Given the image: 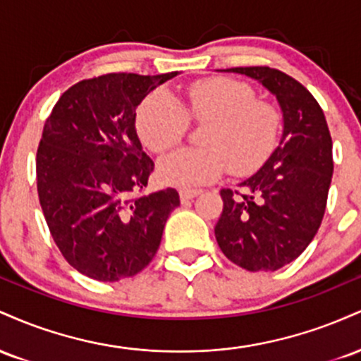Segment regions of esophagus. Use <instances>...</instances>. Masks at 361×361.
Segmentation results:
<instances>
[{
  "label": "esophagus",
  "instance_id": "obj_1",
  "mask_svg": "<svg viewBox=\"0 0 361 361\" xmlns=\"http://www.w3.org/2000/svg\"><path fill=\"white\" fill-rule=\"evenodd\" d=\"M200 195V190H180V200L181 202H188L192 198L198 197Z\"/></svg>",
  "mask_w": 361,
  "mask_h": 361
}]
</instances>
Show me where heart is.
Returning <instances> with one entry per match:
<instances>
[{
    "label": "heart",
    "mask_w": 361,
    "mask_h": 361,
    "mask_svg": "<svg viewBox=\"0 0 361 361\" xmlns=\"http://www.w3.org/2000/svg\"><path fill=\"white\" fill-rule=\"evenodd\" d=\"M188 116L207 122L200 147H180L157 164L159 178L178 188L212 183L227 169L246 175L270 156L280 132V114L275 106L256 102L250 85L227 78L197 82L180 102L159 88L140 102L135 128L144 146L164 152L183 137Z\"/></svg>",
    "instance_id": "b5f03b06"
}]
</instances>
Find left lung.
Instances as JSON below:
<instances>
[{"label": "left lung", "instance_id": "left-lung-1", "mask_svg": "<svg viewBox=\"0 0 361 361\" xmlns=\"http://www.w3.org/2000/svg\"><path fill=\"white\" fill-rule=\"evenodd\" d=\"M263 85L279 102V146L235 197L222 188L215 239L224 255L250 271H275L299 258L324 217L333 178V140L324 114L299 81L267 66L221 69ZM238 193V192H235Z\"/></svg>", "mask_w": 361, "mask_h": 361}]
</instances>
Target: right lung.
<instances>
[{
  "label": "right lung",
  "mask_w": 361,
  "mask_h": 361,
  "mask_svg": "<svg viewBox=\"0 0 361 361\" xmlns=\"http://www.w3.org/2000/svg\"><path fill=\"white\" fill-rule=\"evenodd\" d=\"M178 73H111L57 100L37 149V190L54 241L82 275L118 281L154 258L176 190L137 195L154 163L135 130V109Z\"/></svg>",
  "instance_id": "add662e5"
}]
</instances>
